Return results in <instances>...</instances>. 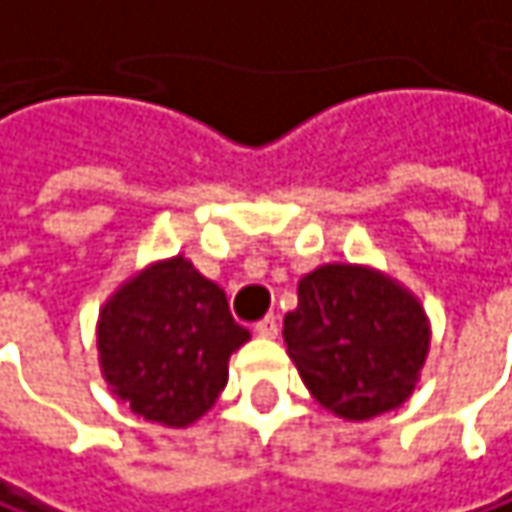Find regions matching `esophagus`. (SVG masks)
Returning <instances> with one entry per match:
<instances>
[{
  "mask_svg": "<svg viewBox=\"0 0 512 512\" xmlns=\"http://www.w3.org/2000/svg\"><path fill=\"white\" fill-rule=\"evenodd\" d=\"M255 334L257 337H263V340H275V337H278V319H275V316L260 319L255 325Z\"/></svg>",
  "mask_w": 512,
  "mask_h": 512,
  "instance_id": "1",
  "label": "esophagus"
}]
</instances>
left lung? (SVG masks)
Wrapping results in <instances>:
<instances>
[{
  "label": "left lung",
  "instance_id": "8db88e82",
  "mask_svg": "<svg viewBox=\"0 0 512 512\" xmlns=\"http://www.w3.org/2000/svg\"><path fill=\"white\" fill-rule=\"evenodd\" d=\"M284 343L310 395L346 422L398 410L431 351L419 296L369 263H322L299 281Z\"/></svg>",
  "mask_w": 512,
  "mask_h": 512
}]
</instances>
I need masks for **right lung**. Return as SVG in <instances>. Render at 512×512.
Masks as SVG:
<instances>
[{
	"instance_id": "obj_1",
	"label": "right lung",
	"mask_w": 512,
	"mask_h": 512,
	"mask_svg": "<svg viewBox=\"0 0 512 512\" xmlns=\"http://www.w3.org/2000/svg\"><path fill=\"white\" fill-rule=\"evenodd\" d=\"M225 290L184 255L131 272L99 307L96 351L108 390L131 413L187 428L228 384L231 354L249 343Z\"/></svg>"
}]
</instances>
